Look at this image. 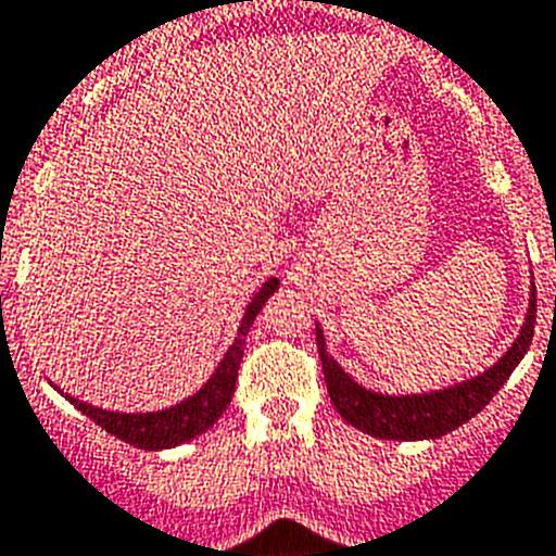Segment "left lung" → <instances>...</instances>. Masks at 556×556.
<instances>
[{"label":"left lung","instance_id":"8db88e82","mask_svg":"<svg viewBox=\"0 0 556 556\" xmlns=\"http://www.w3.org/2000/svg\"><path fill=\"white\" fill-rule=\"evenodd\" d=\"M534 316H538V299H529V311H526V325L520 327V336L515 338V344L506 350L504 358L495 366L479 375V378L456 383L451 389L431 394H403V397H392V394H378L364 389L361 383L346 375L336 361L327 355L325 336L321 327L316 325V344L318 355H321V366H325L327 392H330L336 412L355 425L358 431L369 433L378 439H397V442H414V439H437L445 433L456 431L458 425H465L476 414L498 394L501 386L509 380L511 369L520 364L534 336Z\"/></svg>","mask_w":556,"mask_h":556}]
</instances>
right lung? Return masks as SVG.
Segmentation results:
<instances>
[{
	"label": "right lung",
	"mask_w": 556,
	"mask_h": 556,
	"mask_svg": "<svg viewBox=\"0 0 556 556\" xmlns=\"http://www.w3.org/2000/svg\"><path fill=\"white\" fill-rule=\"evenodd\" d=\"M277 288L279 279L271 277L257 293H254V299H251L249 307H245L243 321H240L238 327L235 344L226 350L224 361L218 364L215 375L206 380L204 389L192 394V397L181 400V403L170 405V408H164V412L151 414L103 412V408H94V405L70 397V394H66V400L75 405L77 412H84L86 417L94 419L100 428H105V431L114 433V437L123 439V442H128V445L142 447V451H164V447H176L181 445V442H190V439L201 437V433L218 422L220 414L229 408L231 394H235V383H238V369L240 358H243V344L245 336H249V327L254 325L257 313L263 311V305Z\"/></svg>",
	"instance_id": "right-lung-1"
}]
</instances>
